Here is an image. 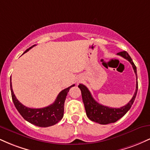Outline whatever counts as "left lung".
Returning a JSON list of instances; mask_svg holds the SVG:
<instances>
[{
  "instance_id": "left-lung-1",
  "label": "left lung",
  "mask_w": 150,
  "mask_h": 150,
  "mask_svg": "<svg viewBox=\"0 0 150 150\" xmlns=\"http://www.w3.org/2000/svg\"><path fill=\"white\" fill-rule=\"evenodd\" d=\"M119 56L128 60L132 65L134 72L136 75V89L134 93L133 97L130 101L125 106H122L120 108H111L108 106H103L97 102L92 97V94L87 87L82 84H80L78 87L80 89L82 93V101H83L86 114L88 118L92 121L99 123V124L106 125L108 123H115L117 120L122 118L131 108L134 101H135L136 95H137L138 84H137V68L132 61V58L129 56L126 51H121L117 53Z\"/></svg>"
}]
</instances>
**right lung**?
<instances>
[{
    "label": "right lung",
    "mask_w": 150,
    "mask_h": 150,
    "mask_svg": "<svg viewBox=\"0 0 150 150\" xmlns=\"http://www.w3.org/2000/svg\"><path fill=\"white\" fill-rule=\"evenodd\" d=\"M34 46L36 45H33L27 49L24 53L27 52ZM73 86H75V85L70 86L68 88L62 90L58 94L56 101L52 104L44 108H32L24 106L17 99L13 92L11 79H10V90H11L12 99L15 108H17L20 115L23 117L24 119L30 122L32 124L43 128H46L56 124L63 118V113H64V103L66 96L70 89Z\"/></svg>",
    "instance_id": "obj_1"
}]
</instances>
